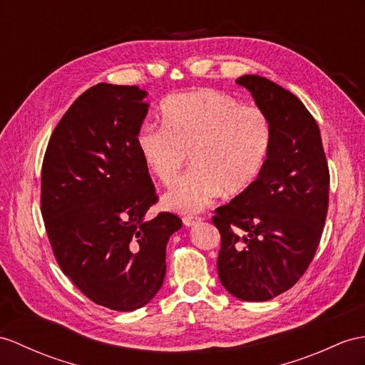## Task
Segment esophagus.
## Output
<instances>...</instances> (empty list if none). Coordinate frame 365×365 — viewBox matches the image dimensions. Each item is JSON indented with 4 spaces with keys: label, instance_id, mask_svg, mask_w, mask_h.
Segmentation results:
<instances>
[{
    "label": "esophagus",
    "instance_id": "34e87169",
    "mask_svg": "<svg viewBox=\"0 0 365 365\" xmlns=\"http://www.w3.org/2000/svg\"><path fill=\"white\" fill-rule=\"evenodd\" d=\"M202 218L201 217H192V215H187V217H184L182 218V223L185 225V226H195L197 223H200Z\"/></svg>",
    "mask_w": 365,
    "mask_h": 365
}]
</instances>
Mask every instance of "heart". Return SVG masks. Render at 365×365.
I'll use <instances>...</instances> for the list:
<instances>
[{"instance_id":"1","label":"heart","mask_w":365,"mask_h":365,"mask_svg":"<svg viewBox=\"0 0 365 365\" xmlns=\"http://www.w3.org/2000/svg\"><path fill=\"white\" fill-rule=\"evenodd\" d=\"M163 127H142L138 148L148 172L172 185L187 163L192 170L165 193L164 206L197 213L223 192L235 197L259 180L272 145L271 120L254 105L202 88L178 93L161 103Z\"/></svg>"}]
</instances>
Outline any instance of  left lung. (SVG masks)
<instances>
[{"label":"left lung","instance_id":"8db88e82","mask_svg":"<svg viewBox=\"0 0 365 365\" xmlns=\"http://www.w3.org/2000/svg\"><path fill=\"white\" fill-rule=\"evenodd\" d=\"M237 83L269 118L272 145L252 187L212 217L221 235L217 266L230 294L263 302L294 287L313 260L328 212L330 170L317 122L294 94L260 76Z\"/></svg>","mask_w":365,"mask_h":365}]
</instances>
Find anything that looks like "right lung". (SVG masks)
Masks as SVG:
<instances>
[{
    "instance_id": "right-lung-1",
    "label": "right lung",
    "mask_w": 365,
    "mask_h": 365,
    "mask_svg": "<svg viewBox=\"0 0 365 365\" xmlns=\"http://www.w3.org/2000/svg\"><path fill=\"white\" fill-rule=\"evenodd\" d=\"M138 86L97 83L78 96L48 142L41 215L56 260L94 304L133 311L163 287L180 217L159 212L138 135L148 105Z\"/></svg>"
}]
</instances>
